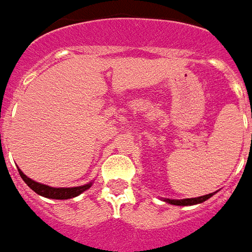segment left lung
Listing matches in <instances>:
<instances>
[{
  "label": "left lung",
  "instance_id": "left-lung-1",
  "mask_svg": "<svg viewBox=\"0 0 252 252\" xmlns=\"http://www.w3.org/2000/svg\"><path fill=\"white\" fill-rule=\"evenodd\" d=\"M215 193H209V195H203L199 198H188V199H164L165 202H168L171 205H177V206H190V205H198L202 203L205 200H208L209 198H212Z\"/></svg>",
  "mask_w": 252,
  "mask_h": 252
}]
</instances>
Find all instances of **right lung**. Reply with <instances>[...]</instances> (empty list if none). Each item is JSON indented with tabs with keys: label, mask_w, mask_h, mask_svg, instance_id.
I'll use <instances>...</instances> for the list:
<instances>
[{
	"label": "right lung",
	"mask_w": 252,
	"mask_h": 252,
	"mask_svg": "<svg viewBox=\"0 0 252 252\" xmlns=\"http://www.w3.org/2000/svg\"><path fill=\"white\" fill-rule=\"evenodd\" d=\"M18 171H19V175L22 177V179L26 182V185H28L29 188L32 189V190H34L37 195L49 199L75 198V196H78L80 193H83L84 190L91 188L92 185V182H90V184H85V185H81V187H73V188H53V187H49V185H44V184H39V182H36L33 179L28 178L21 169H18Z\"/></svg>",
	"instance_id": "add662e5"
}]
</instances>
